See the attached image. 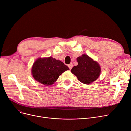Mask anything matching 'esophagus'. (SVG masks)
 Here are the masks:
<instances>
[{
  "label": "esophagus",
  "instance_id": "1",
  "mask_svg": "<svg viewBox=\"0 0 131 131\" xmlns=\"http://www.w3.org/2000/svg\"><path fill=\"white\" fill-rule=\"evenodd\" d=\"M68 67L70 68V70H71L72 68V67H73V64H72V63H71V64H70L69 65H68Z\"/></svg>",
  "mask_w": 131,
  "mask_h": 131
}]
</instances>
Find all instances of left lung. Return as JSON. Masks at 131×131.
Masks as SVG:
<instances>
[{
    "label": "left lung",
    "mask_w": 131,
    "mask_h": 131,
    "mask_svg": "<svg viewBox=\"0 0 131 131\" xmlns=\"http://www.w3.org/2000/svg\"><path fill=\"white\" fill-rule=\"evenodd\" d=\"M77 61L78 65L72 68L71 72L81 82L89 84L98 78L101 69L98 63L86 54L79 57Z\"/></svg>",
    "instance_id": "1"
}]
</instances>
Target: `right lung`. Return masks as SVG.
<instances>
[{"instance_id": "1", "label": "right lung", "mask_w": 131, "mask_h": 131, "mask_svg": "<svg viewBox=\"0 0 131 131\" xmlns=\"http://www.w3.org/2000/svg\"><path fill=\"white\" fill-rule=\"evenodd\" d=\"M70 70L64 63L49 57L38 59L33 65L32 74L34 79L45 85H51L59 75Z\"/></svg>"}]
</instances>
